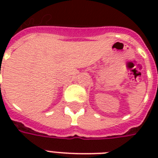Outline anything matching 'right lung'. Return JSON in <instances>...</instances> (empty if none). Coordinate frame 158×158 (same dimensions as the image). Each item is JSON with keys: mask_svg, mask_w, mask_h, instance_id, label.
<instances>
[{"mask_svg": "<svg viewBox=\"0 0 158 158\" xmlns=\"http://www.w3.org/2000/svg\"><path fill=\"white\" fill-rule=\"evenodd\" d=\"M0 74H1V73H0Z\"/></svg>", "mask_w": 158, "mask_h": 158, "instance_id": "right-lung-1", "label": "right lung"}]
</instances>
